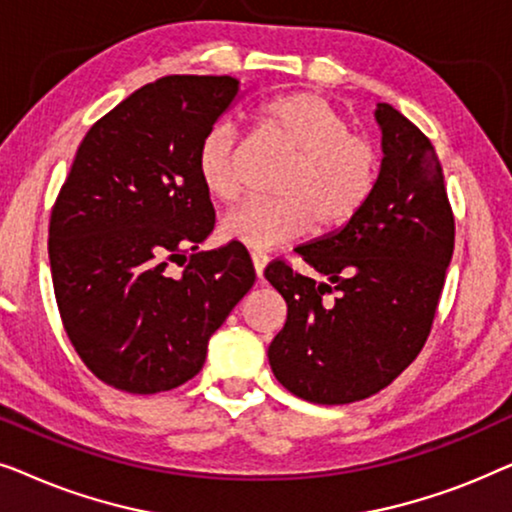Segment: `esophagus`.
I'll list each match as a JSON object with an SVG mask.
<instances>
[{"label": "esophagus", "instance_id": "34e87169", "mask_svg": "<svg viewBox=\"0 0 512 512\" xmlns=\"http://www.w3.org/2000/svg\"><path fill=\"white\" fill-rule=\"evenodd\" d=\"M251 261H254V270H256V275L258 277H263V270H265V265H268V261H270V256L265 254V251H251Z\"/></svg>", "mask_w": 512, "mask_h": 512}]
</instances>
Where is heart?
<instances>
[{
  "label": "heart",
  "mask_w": 512,
  "mask_h": 512,
  "mask_svg": "<svg viewBox=\"0 0 512 512\" xmlns=\"http://www.w3.org/2000/svg\"><path fill=\"white\" fill-rule=\"evenodd\" d=\"M263 142L291 153L279 174L275 200H247L221 219V235L249 249H272L310 233H331L356 219L373 198L382 158L366 135L326 97L310 90L272 97L254 114ZM209 195L230 202L242 193L240 139L230 123H214L195 153Z\"/></svg>",
  "instance_id": "b5f03b06"
}]
</instances>
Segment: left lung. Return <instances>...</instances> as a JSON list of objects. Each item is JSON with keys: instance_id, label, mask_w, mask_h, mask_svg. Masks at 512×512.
Wrapping results in <instances>:
<instances>
[{"instance_id": "1", "label": "left lung", "mask_w": 512, "mask_h": 512, "mask_svg": "<svg viewBox=\"0 0 512 512\" xmlns=\"http://www.w3.org/2000/svg\"><path fill=\"white\" fill-rule=\"evenodd\" d=\"M375 118L384 158L373 198L340 233L296 249L324 279L286 261L265 268L289 307L270 368L291 394L319 405L363 401L417 359L454 251V214L429 137L391 104H377Z\"/></svg>"}]
</instances>
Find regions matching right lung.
<instances>
[{"label": "right lung", "mask_w": 512, "mask_h": 512, "mask_svg": "<svg viewBox=\"0 0 512 512\" xmlns=\"http://www.w3.org/2000/svg\"><path fill=\"white\" fill-rule=\"evenodd\" d=\"M237 90L233 76L146 83L93 123L55 198L48 258L60 319L109 387L158 394L191 380L256 282L240 244L195 251L214 228L195 153Z\"/></svg>", "instance_id": "obj_1"}]
</instances>
